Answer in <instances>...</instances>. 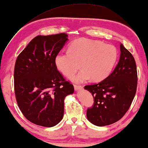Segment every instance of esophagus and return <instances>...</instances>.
I'll use <instances>...</instances> for the list:
<instances>
[{"label": "esophagus", "instance_id": "esophagus-1", "mask_svg": "<svg viewBox=\"0 0 148 148\" xmlns=\"http://www.w3.org/2000/svg\"><path fill=\"white\" fill-rule=\"evenodd\" d=\"M74 87L75 90H76V91L79 90H81V89L83 88V86H82L77 85V84H74Z\"/></svg>", "mask_w": 148, "mask_h": 148}]
</instances>
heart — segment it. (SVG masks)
<instances>
[{
    "instance_id": "obj_1",
    "label": "heart",
    "mask_w": 148,
    "mask_h": 148,
    "mask_svg": "<svg viewBox=\"0 0 148 148\" xmlns=\"http://www.w3.org/2000/svg\"><path fill=\"white\" fill-rule=\"evenodd\" d=\"M118 58L116 49L112 45L87 38L76 39L70 43L69 51L59 53L55 64L59 71L66 76L73 75L80 67L78 74L70 79L81 83L90 79L101 81L111 73Z\"/></svg>"
}]
</instances>
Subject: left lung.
<instances>
[{
    "instance_id": "8db88e82",
    "label": "left lung",
    "mask_w": 148,
    "mask_h": 148,
    "mask_svg": "<svg viewBox=\"0 0 148 148\" xmlns=\"http://www.w3.org/2000/svg\"><path fill=\"white\" fill-rule=\"evenodd\" d=\"M121 57L113 72L100 82L84 88L93 97L92 107L87 109V118L99 126L111 125L128 111L137 89L138 74L134 58L123 44Z\"/></svg>"
}]
</instances>
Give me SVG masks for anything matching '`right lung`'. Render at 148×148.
Here are the masks:
<instances>
[{
    "instance_id": "add662e5",
    "label": "right lung",
    "mask_w": 148,
    "mask_h": 148,
    "mask_svg": "<svg viewBox=\"0 0 148 148\" xmlns=\"http://www.w3.org/2000/svg\"><path fill=\"white\" fill-rule=\"evenodd\" d=\"M67 37L65 33L36 36L16 58V101L23 116L35 125H57L64 115V98L74 93V86L66 80L55 64Z\"/></svg>"
}]
</instances>
